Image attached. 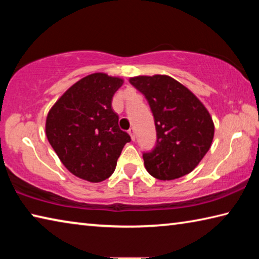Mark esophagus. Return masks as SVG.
<instances>
[{
    "label": "esophagus",
    "mask_w": 259,
    "mask_h": 259,
    "mask_svg": "<svg viewBox=\"0 0 259 259\" xmlns=\"http://www.w3.org/2000/svg\"><path fill=\"white\" fill-rule=\"evenodd\" d=\"M128 133H129V135H130L131 139L135 140V138H136V136H135V129H134V128H130V129H129V131H128Z\"/></svg>",
    "instance_id": "1"
}]
</instances>
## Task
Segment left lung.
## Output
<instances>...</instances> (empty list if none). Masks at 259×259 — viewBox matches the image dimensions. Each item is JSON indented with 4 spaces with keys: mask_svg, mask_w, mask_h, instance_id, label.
I'll return each mask as SVG.
<instances>
[{
    "mask_svg": "<svg viewBox=\"0 0 259 259\" xmlns=\"http://www.w3.org/2000/svg\"><path fill=\"white\" fill-rule=\"evenodd\" d=\"M129 82L147 99L154 116L156 146L144 153L148 174L174 181L190 174L211 146L214 124L201 100L168 75L130 77Z\"/></svg>",
    "mask_w": 259,
    "mask_h": 259,
    "instance_id": "8db88e82",
    "label": "left lung"
}]
</instances>
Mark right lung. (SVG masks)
Masks as SVG:
<instances>
[{"mask_svg":"<svg viewBox=\"0 0 259 259\" xmlns=\"http://www.w3.org/2000/svg\"><path fill=\"white\" fill-rule=\"evenodd\" d=\"M123 78L94 73L68 88L50 108L46 135L69 172L90 183L112 176L130 136L119 128L114 94Z\"/></svg>","mask_w":259,"mask_h":259,"instance_id":"add662e5","label":"right lung"}]
</instances>
